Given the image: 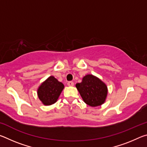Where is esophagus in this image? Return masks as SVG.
Masks as SVG:
<instances>
[{"label": "esophagus", "instance_id": "1", "mask_svg": "<svg viewBox=\"0 0 147 147\" xmlns=\"http://www.w3.org/2000/svg\"><path fill=\"white\" fill-rule=\"evenodd\" d=\"M67 85H68V86H74L73 82H68Z\"/></svg>", "mask_w": 147, "mask_h": 147}]
</instances>
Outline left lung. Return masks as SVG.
Listing matches in <instances>:
<instances>
[{"mask_svg":"<svg viewBox=\"0 0 147 147\" xmlns=\"http://www.w3.org/2000/svg\"><path fill=\"white\" fill-rule=\"evenodd\" d=\"M84 102L91 107L101 106L106 100L108 90L106 84L93 74L83 77L82 82L76 84Z\"/></svg>","mask_w":147,"mask_h":147,"instance_id":"left-lung-1","label":"left lung"}]
</instances>
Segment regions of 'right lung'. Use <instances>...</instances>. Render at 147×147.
Masks as SVG:
<instances>
[{"instance_id": "right-lung-1", "label": "right lung", "mask_w": 147, "mask_h": 147, "mask_svg": "<svg viewBox=\"0 0 147 147\" xmlns=\"http://www.w3.org/2000/svg\"><path fill=\"white\" fill-rule=\"evenodd\" d=\"M63 89V84L51 76L38 87L37 94L43 105L50 106L56 102Z\"/></svg>"}]
</instances>
